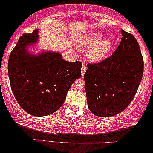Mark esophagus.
Instances as JSON below:
<instances>
[{
  "instance_id": "obj_1",
  "label": "esophagus",
  "mask_w": 153,
  "mask_h": 153,
  "mask_svg": "<svg viewBox=\"0 0 153 153\" xmlns=\"http://www.w3.org/2000/svg\"><path fill=\"white\" fill-rule=\"evenodd\" d=\"M86 70H87V67H86V66L82 65V68H81V74H82V76L84 75V74L86 73Z\"/></svg>"
}]
</instances>
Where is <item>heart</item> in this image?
I'll return each instance as SVG.
<instances>
[{"instance_id": "1", "label": "heart", "mask_w": 153, "mask_h": 153, "mask_svg": "<svg viewBox=\"0 0 153 153\" xmlns=\"http://www.w3.org/2000/svg\"><path fill=\"white\" fill-rule=\"evenodd\" d=\"M102 34L99 32H93L82 36L79 40V45L84 48L92 47L88 51V58L91 61H102L108 54L112 48V42L109 39L101 40Z\"/></svg>"}]
</instances>
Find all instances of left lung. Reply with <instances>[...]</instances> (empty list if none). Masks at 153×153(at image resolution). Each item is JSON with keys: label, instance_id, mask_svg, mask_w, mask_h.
Listing matches in <instances>:
<instances>
[{"label": "left lung", "instance_id": "8db88e82", "mask_svg": "<svg viewBox=\"0 0 153 153\" xmlns=\"http://www.w3.org/2000/svg\"><path fill=\"white\" fill-rule=\"evenodd\" d=\"M122 38L111 57L88 64L84 74L89 109L99 117L122 112L137 93L143 74V59L136 38L121 30Z\"/></svg>", "mask_w": 153, "mask_h": 153}]
</instances>
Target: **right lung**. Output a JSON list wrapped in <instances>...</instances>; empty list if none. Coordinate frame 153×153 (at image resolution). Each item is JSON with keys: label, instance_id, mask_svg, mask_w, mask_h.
<instances>
[{"label": "right lung", "instance_id": "right-lung-1", "mask_svg": "<svg viewBox=\"0 0 153 153\" xmlns=\"http://www.w3.org/2000/svg\"><path fill=\"white\" fill-rule=\"evenodd\" d=\"M38 29L23 34L10 54L11 89L22 108L31 115L53 114L64 104L67 92L80 77L82 63L68 62L58 52L32 54L27 46L37 42Z\"/></svg>", "mask_w": 153, "mask_h": 153}]
</instances>
